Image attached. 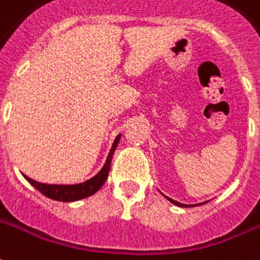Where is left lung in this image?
Returning a JSON list of instances; mask_svg holds the SVG:
<instances>
[{
	"label": "left lung",
	"mask_w": 260,
	"mask_h": 260,
	"mask_svg": "<svg viewBox=\"0 0 260 260\" xmlns=\"http://www.w3.org/2000/svg\"><path fill=\"white\" fill-rule=\"evenodd\" d=\"M165 197H167V196H165ZM167 199H168L169 201H171V203H172V204H175V205H178V207H191V205H186V204H180V203H178V201H175V200L169 199V197H167ZM193 207H194V205H193Z\"/></svg>",
	"instance_id": "obj_1"
}]
</instances>
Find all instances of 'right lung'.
Segmentation results:
<instances>
[{
    "mask_svg": "<svg viewBox=\"0 0 260 260\" xmlns=\"http://www.w3.org/2000/svg\"><path fill=\"white\" fill-rule=\"evenodd\" d=\"M121 135H118L115 138L114 143L111 146L110 153H109V157L106 159V164L103 165V168L101 169V172L98 175H95L93 178L86 180L84 183L78 184H45L40 183V182H36L32 180L26 175H23L24 178L27 179V182L31 186H34L36 189L42 193L44 196H47L48 199L56 200V201H63V203H70V201H77V200H82L89 197L92 194H95L98 190L101 189L102 186L105 184V182L107 180V176H109V171H110V164L111 158H113V154H114L115 147L120 142Z\"/></svg>",
    "mask_w": 260,
    "mask_h": 260,
    "instance_id": "obj_1",
    "label": "right lung"
}]
</instances>
